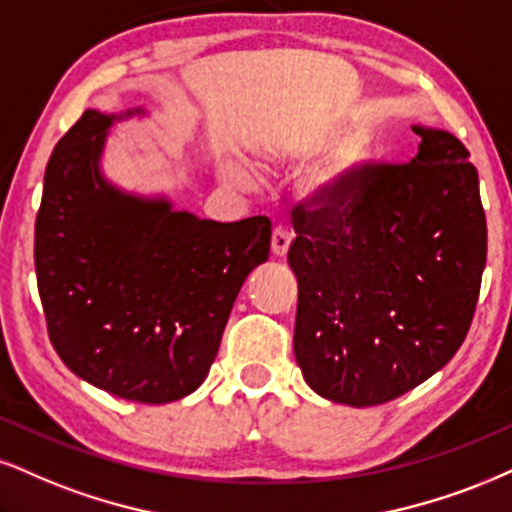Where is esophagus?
I'll return each mask as SVG.
<instances>
[{
    "label": "esophagus",
    "instance_id": "1",
    "mask_svg": "<svg viewBox=\"0 0 512 512\" xmlns=\"http://www.w3.org/2000/svg\"><path fill=\"white\" fill-rule=\"evenodd\" d=\"M289 244H292V235H289L285 227H275L273 237H270V251H273V256L285 258L289 251Z\"/></svg>",
    "mask_w": 512,
    "mask_h": 512
}]
</instances>
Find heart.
<instances>
[{"label": "heart", "instance_id": "b5f03b06", "mask_svg": "<svg viewBox=\"0 0 512 512\" xmlns=\"http://www.w3.org/2000/svg\"><path fill=\"white\" fill-rule=\"evenodd\" d=\"M372 151H375V140H372V132L363 125H356L346 135L334 144L330 159L315 175L311 187H308V197H311L318 206H334L339 201H344L351 194L353 185H356L358 175L363 173V168L368 166L372 159ZM287 161V154L282 149L275 147H263L258 149V166L266 170L280 168ZM220 178L227 185L235 189H251L258 187V178L237 159H225L220 163Z\"/></svg>", "mask_w": 512, "mask_h": 512}]
</instances>
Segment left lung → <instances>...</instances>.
I'll list each match as a JSON object with an SVG mask.
<instances>
[{"mask_svg": "<svg viewBox=\"0 0 512 512\" xmlns=\"http://www.w3.org/2000/svg\"><path fill=\"white\" fill-rule=\"evenodd\" d=\"M413 132L410 163L365 166L344 201L296 208L294 356L308 387L344 406L387 403L430 380L477 306L487 263L477 170L451 132Z\"/></svg>", "mask_w": 512, "mask_h": 512, "instance_id": "left-lung-1", "label": "left lung"}]
</instances>
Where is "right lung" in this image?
Masks as SVG:
<instances>
[{
	"label": "right lung",
	"mask_w": 512,
	"mask_h": 512,
	"mask_svg": "<svg viewBox=\"0 0 512 512\" xmlns=\"http://www.w3.org/2000/svg\"><path fill=\"white\" fill-rule=\"evenodd\" d=\"M135 116L147 111L87 109L54 147L35 273L49 339L75 375L121 399L170 403L206 380L246 275L268 261L270 220L216 223L113 185L109 130Z\"/></svg>",
	"instance_id": "right-lung-1"
}]
</instances>
